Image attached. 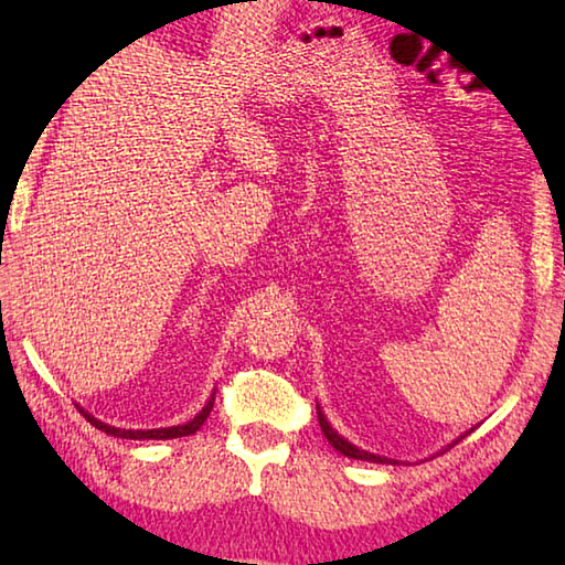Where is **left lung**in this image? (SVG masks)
<instances>
[{
    "mask_svg": "<svg viewBox=\"0 0 565 565\" xmlns=\"http://www.w3.org/2000/svg\"><path fill=\"white\" fill-rule=\"evenodd\" d=\"M318 423H320V429H322V435L328 437V441L332 444L334 449H338L340 454H344L347 459H356V461H371V463H391V466H395L398 461L395 459H388V456H379V454H371V451H364V449H359L356 444H352L350 439H344L342 435H338V431L332 429V425L328 423V417H326V413L320 411V405H318ZM468 435V431H466ZM466 435H461L459 439H454L451 444H447V447H444L441 451H447V449H451L454 444H459Z\"/></svg>",
    "mask_w": 565,
    "mask_h": 565,
    "instance_id": "1",
    "label": "left lung"
}]
</instances>
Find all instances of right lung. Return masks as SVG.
Segmentation results:
<instances>
[{"label":"right lung","instance_id":"1","mask_svg":"<svg viewBox=\"0 0 565 565\" xmlns=\"http://www.w3.org/2000/svg\"><path fill=\"white\" fill-rule=\"evenodd\" d=\"M213 401H215V391L211 393V398L206 401V405L201 407V411L189 419L184 425H174V427H158V429H124V427H114V425H106L102 419H97L94 415H89L84 407H79V413L89 419V425H94L97 429L106 431V435L111 437H121V439H177V437H189L194 435V431L206 423V417L213 411Z\"/></svg>","mask_w":565,"mask_h":565}]
</instances>
